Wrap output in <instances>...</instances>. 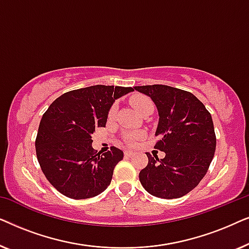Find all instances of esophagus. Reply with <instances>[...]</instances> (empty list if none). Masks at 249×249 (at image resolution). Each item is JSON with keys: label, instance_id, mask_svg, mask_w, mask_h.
Wrapping results in <instances>:
<instances>
[{"label": "esophagus", "instance_id": "obj_1", "mask_svg": "<svg viewBox=\"0 0 249 249\" xmlns=\"http://www.w3.org/2000/svg\"><path fill=\"white\" fill-rule=\"evenodd\" d=\"M134 154H135V153L132 152V151H129V149H125V151H124V156H125V158H131V156L134 155Z\"/></svg>", "mask_w": 249, "mask_h": 249}]
</instances>
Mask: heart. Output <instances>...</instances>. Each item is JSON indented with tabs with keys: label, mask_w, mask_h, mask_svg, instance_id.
Segmentation results:
<instances>
[{
	"label": "heart",
	"mask_w": 249,
	"mask_h": 249,
	"mask_svg": "<svg viewBox=\"0 0 249 249\" xmlns=\"http://www.w3.org/2000/svg\"><path fill=\"white\" fill-rule=\"evenodd\" d=\"M131 104H132V107H135V110L138 112V113H141V112L142 110H145L146 107H153L151 100H149L148 97L142 96V95H136V96L132 97L131 98ZM114 113H115V107H112L110 112H108V117L112 118L114 115ZM139 136H141V135L129 134V135L125 136V139H127L129 142H134L136 139L139 138Z\"/></svg>",
	"instance_id": "1"
}]
</instances>
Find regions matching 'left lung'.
<instances>
[{"mask_svg":"<svg viewBox=\"0 0 249 249\" xmlns=\"http://www.w3.org/2000/svg\"><path fill=\"white\" fill-rule=\"evenodd\" d=\"M154 102L159 112L155 148L164 152L161 160L148 158L139 172L147 193L160 198L185 196L206 175L216 147L213 120L195 95L166 85L134 87Z\"/></svg>","mask_w":249,"mask_h":249,"instance_id":"obj_1","label":"left lung"}]
</instances>
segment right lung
Returning <instances> with one entry per match:
<instances>
[{
  "label": "right lung",
  "instance_id": "obj_1",
  "mask_svg": "<svg viewBox=\"0 0 249 249\" xmlns=\"http://www.w3.org/2000/svg\"><path fill=\"white\" fill-rule=\"evenodd\" d=\"M134 91L131 87L96 85L57 97L40 120L36 155L51 185L62 195L85 199L110 186L114 166L124 159L117 147L95 153L91 135L105 127L115 100Z\"/></svg>",
  "mask_w": 249,
  "mask_h": 249
}]
</instances>
